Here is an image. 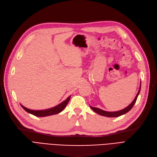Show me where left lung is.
I'll use <instances>...</instances> for the list:
<instances>
[{"instance_id":"8db88e82","label":"left lung","mask_w":157,"mask_h":157,"mask_svg":"<svg viewBox=\"0 0 157 157\" xmlns=\"http://www.w3.org/2000/svg\"><path fill=\"white\" fill-rule=\"evenodd\" d=\"M140 87H141V83H140V88H139V92L136 95L134 100L132 102V103L128 105L126 108L122 109V110H120V111H117V112H106V111H104L103 110H101V109H99L98 108H95V107H92L90 106L92 110H93V111H94L95 112H96L97 113L101 115H103V116H105V117H119L122 115H124L125 113H126L127 112H128L129 110H131V109L133 108V106H134L135 103L136 101H137V99L138 98V95L140 93Z\"/></svg>"}]
</instances>
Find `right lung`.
<instances>
[{"label": "right lung", "mask_w": 157, "mask_h": 157, "mask_svg": "<svg viewBox=\"0 0 157 157\" xmlns=\"http://www.w3.org/2000/svg\"><path fill=\"white\" fill-rule=\"evenodd\" d=\"M70 99H71V96H69L67 99H65L64 101L62 102V103H61L58 105L54 106L53 108H49V109H47V110H30V109H28V108L24 107L22 105H21V106L24 109V110L27 112L35 115V116H36V117H46V116H49V115H55V114L59 113V112H62L65 108V106H67L68 103H69Z\"/></svg>", "instance_id": "obj_1"}]
</instances>
